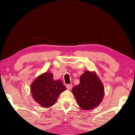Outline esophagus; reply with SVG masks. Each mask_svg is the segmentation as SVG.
Instances as JSON below:
<instances>
[{
	"label": "esophagus",
	"instance_id": "obj_1",
	"mask_svg": "<svg viewBox=\"0 0 135 135\" xmlns=\"http://www.w3.org/2000/svg\"><path fill=\"white\" fill-rule=\"evenodd\" d=\"M72 84H67V85H66V88H67V89H68V90H70V89H72Z\"/></svg>",
	"mask_w": 135,
	"mask_h": 135
}]
</instances>
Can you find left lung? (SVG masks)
Here are the masks:
<instances>
[{
	"label": "left lung",
	"instance_id": "1",
	"mask_svg": "<svg viewBox=\"0 0 135 135\" xmlns=\"http://www.w3.org/2000/svg\"><path fill=\"white\" fill-rule=\"evenodd\" d=\"M72 92L77 104L84 110H89L99 105L104 94L102 82L95 73L89 71H86L80 77V83L73 87Z\"/></svg>",
	"mask_w": 135,
	"mask_h": 135
}]
</instances>
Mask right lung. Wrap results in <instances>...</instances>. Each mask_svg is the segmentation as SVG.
Returning a JSON list of instances; mask_svg holds the SVG:
<instances>
[{"label": "right lung", "mask_w": 135, "mask_h": 135, "mask_svg": "<svg viewBox=\"0 0 135 135\" xmlns=\"http://www.w3.org/2000/svg\"><path fill=\"white\" fill-rule=\"evenodd\" d=\"M65 90L62 82L61 80L54 81L53 75L50 73L40 75L31 85L33 99L45 108L54 105L59 95Z\"/></svg>", "instance_id": "obj_1"}]
</instances>
